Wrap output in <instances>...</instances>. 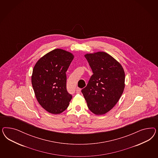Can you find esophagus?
I'll return each mask as SVG.
<instances>
[{"label":"esophagus","instance_id":"1","mask_svg":"<svg viewBox=\"0 0 158 158\" xmlns=\"http://www.w3.org/2000/svg\"><path fill=\"white\" fill-rule=\"evenodd\" d=\"M81 89L80 88H79V87H77V89H76V92H77V93H81Z\"/></svg>","mask_w":158,"mask_h":158}]
</instances>
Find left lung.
Wrapping results in <instances>:
<instances>
[{
	"label": "left lung",
	"instance_id": "1",
	"mask_svg": "<svg viewBox=\"0 0 158 158\" xmlns=\"http://www.w3.org/2000/svg\"><path fill=\"white\" fill-rule=\"evenodd\" d=\"M74 58L72 53L54 49L36 63L31 77L36 98L44 110L60 114L72 99L67 90L66 72Z\"/></svg>",
	"mask_w": 158,
	"mask_h": 158
}]
</instances>
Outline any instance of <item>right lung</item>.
Returning <instances> with one entry per match:
<instances>
[{
	"mask_svg": "<svg viewBox=\"0 0 158 158\" xmlns=\"http://www.w3.org/2000/svg\"><path fill=\"white\" fill-rule=\"evenodd\" d=\"M93 75L81 93L88 108L96 115H104L118 102L124 89L125 73L115 58L100 52L85 56Z\"/></svg>",
	"mask_w": 158,
	"mask_h": 158,
	"instance_id": "obj_1",
	"label": "right lung"
}]
</instances>
